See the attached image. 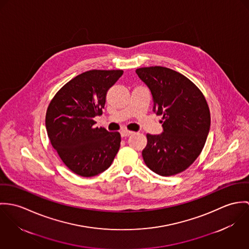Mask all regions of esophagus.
Segmentation results:
<instances>
[{
    "label": "esophagus",
    "mask_w": 249,
    "mask_h": 249,
    "mask_svg": "<svg viewBox=\"0 0 249 249\" xmlns=\"http://www.w3.org/2000/svg\"><path fill=\"white\" fill-rule=\"evenodd\" d=\"M132 134H134V132L129 131V130H122V131H121V137H122V138L129 137V136H131Z\"/></svg>",
    "instance_id": "34e87169"
}]
</instances>
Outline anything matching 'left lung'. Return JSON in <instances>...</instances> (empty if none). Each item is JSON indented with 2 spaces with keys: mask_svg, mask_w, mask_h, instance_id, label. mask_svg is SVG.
I'll return each instance as SVG.
<instances>
[{
  "mask_svg": "<svg viewBox=\"0 0 249 249\" xmlns=\"http://www.w3.org/2000/svg\"><path fill=\"white\" fill-rule=\"evenodd\" d=\"M136 72L151 90L153 111L163 115V133L146 136L144 162L160 176L179 174L204 147L211 122L206 99L190 79L171 69L155 66Z\"/></svg>",
  "mask_w": 249,
  "mask_h": 249,
  "instance_id": "1",
  "label": "left lung"
}]
</instances>
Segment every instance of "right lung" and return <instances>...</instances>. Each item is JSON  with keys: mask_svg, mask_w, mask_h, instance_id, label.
I'll return each mask as SVG.
<instances>
[{"mask_svg": "<svg viewBox=\"0 0 249 249\" xmlns=\"http://www.w3.org/2000/svg\"><path fill=\"white\" fill-rule=\"evenodd\" d=\"M123 74L121 70H91L65 84L49 104L46 128L53 147L74 174L89 178L107 170L116 156L121 137L94 127L108 89Z\"/></svg>", "mask_w": 249, "mask_h": 249, "instance_id": "1", "label": "right lung"}]
</instances>
